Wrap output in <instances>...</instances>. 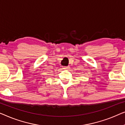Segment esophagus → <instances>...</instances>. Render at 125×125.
I'll return each instance as SVG.
<instances>
[{
	"label": "esophagus",
	"mask_w": 125,
	"mask_h": 125,
	"mask_svg": "<svg viewBox=\"0 0 125 125\" xmlns=\"http://www.w3.org/2000/svg\"><path fill=\"white\" fill-rule=\"evenodd\" d=\"M70 68V67L69 66H67V67H63V69L64 70H68Z\"/></svg>",
	"instance_id": "esophagus-1"
}]
</instances>
